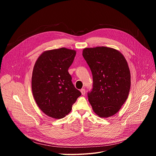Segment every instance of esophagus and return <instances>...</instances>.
<instances>
[{
	"label": "esophagus",
	"mask_w": 156,
	"mask_h": 156,
	"mask_svg": "<svg viewBox=\"0 0 156 156\" xmlns=\"http://www.w3.org/2000/svg\"><path fill=\"white\" fill-rule=\"evenodd\" d=\"M80 91H81V94L82 95H84L85 94V93H86V91H85V90L84 89H81V90H80Z\"/></svg>",
	"instance_id": "1"
}]
</instances>
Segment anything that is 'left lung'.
<instances>
[{"label":"left lung","instance_id":"left-lung-1","mask_svg":"<svg viewBox=\"0 0 156 156\" xmlns=\"http://www.w3.org/2000/svg\"><path fill=\"white\" fill-rule=\"evenodd\" d=\"M83 56L91 70L93 88L88 101L101 118L115 115L126 101L131 75L126 60L118 50L104 46L84 48Z\"/></svg>","mask_w":156,"mask_h":156}]
</instances>
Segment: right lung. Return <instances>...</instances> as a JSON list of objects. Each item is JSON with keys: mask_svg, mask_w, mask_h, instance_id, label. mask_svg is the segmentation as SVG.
Segmentation results:
<instances>
[{"mask_svg": "<svg viewBox=\"0 0 156 156\" xmlns=\"http://www.w3.org/2000/svg\"><path fill=\"white\" fill-rule=\"evenodd\" d=\"M76 53L65 48L46 51L34 65L33 95L42 112L51 118L60 119L67 115L81 94L73 84L68 72Z\"/></svg>", "mask_w": 156, "mask_h": 156, "instance_id": "add662e5", "label": "right lung"}]
</instances>
